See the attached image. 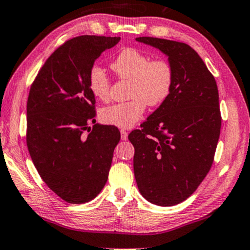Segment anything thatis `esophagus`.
<instances>
[{
    "label": "esophagus",
    "instance_id": "34e87169",
    "mask_svg": "<svg viewBox=\"0 0 250 250\" xmlns=\"http://www.w3.org/2000/svg\"><path fill=\"white\" fill-rule=\"evenodd\" d=\"M121 137H122V140H127V137H128V133L124 131V129H122L121 131Z\"/></svg>",
    "mask_w": 250,
    "mask_h": 250
}]
</instances>
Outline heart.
I'll use <instances>...</instances> for the list:
<instances>
[{
	"instance_id": "heart-1",
	"label": "heart",
	"mask_w": 250,
	"mask_h": 250,
	"mask_svg": "<svg viewBox=\"0 0 250 250\" xmlns=\"http://www.w3.org/2000/svg\"><path fill=\"white\" fill-rule=\"evenodd\" d=\"M112 70L123 80H131L132 100L106 106L102 121L109 125L128 128L139 122L146 106H157L167 100L174 85V69L167 58H151L137 48H125L111 63ZM88 86L99 100L110 99L111 82L101 66L94 65L88 73Z\"/></svg>"
}]
</instances>
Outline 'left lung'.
Returning a JSON list of instances; mask_svg holds the SVG:
<instances>
[{
	"label": "left lung",
	"instance_id": "left-lung-1",
	"mask_svg": "<svg viewBox=\"0 0 250 250\" xmlns=\"http://www.w3.org/2000/svg\"><path fill=\"white\" fill-rule=\"evenodd\" d=\"M135 40L160 49L174 69L170 96L128 135L141 195L156 206L171 207L195 192L213 163L222 125L218 88L188 44L150 37Z\"/></svg>",
	"mask_w": 250,
	"mask_h": 250
}]
</instances>
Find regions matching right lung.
<instances>
[{"mask_svg": "<svg viewBox=\"0 0 250 250\" xmlns=\"http://www.w3.org/2000/svg\"><path fill=\"white\" fill-rule=\"evenodd\" d=\"M119 40L80 35L65 41L44 62L28 94V153L42 180L69 203L89 202L108 180L121 133L116 126L88 127L96 117L88 73Z\"/></svg>", "mask_w": 250, "mask_h": 250, "instance_id": "add662e5", "label": "right lung"}]
</instances>
